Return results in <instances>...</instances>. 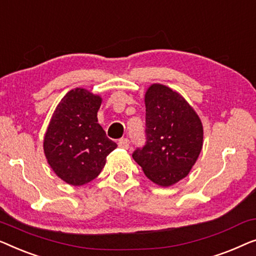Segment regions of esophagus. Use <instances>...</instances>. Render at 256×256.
<instances>
[{"instance_id":"obj_1","label":"esophagus","mask_w":256,"mask_h":256,"mask_svg":"<svg viewBox=\"0 0 256 256\" xmlns=\"http://www.w3.org/2000/svg\"><path fill=\"white\" fill-rule=\"evenodd\" d=\"M128 145H130V142H128V138H122L120 142H118V146H120V148L128 150Z\"/></svg>"}]
</instances>
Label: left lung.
Here are the masks:
<instances>
[{
	"mask_svg": "<svg viewBox=\"0 0 256 256\" xmlns=\"http://www.w3.org/2000/svg\"><path fill=\"white\" fill-rule=\"evenodd\" d=\"M146 136L132 154L150 181L170 186L189 174L203 147V124L184 97L161 84L145 92Z\"/></svg>",
	"mask_w": 256,
	"mask_h": 256,
	"instance_id": "1",
	"label": "left lung"
}]
</instances>
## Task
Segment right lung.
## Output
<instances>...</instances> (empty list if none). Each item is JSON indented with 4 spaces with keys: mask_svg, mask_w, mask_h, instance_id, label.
I'll return each instance as SVG.
<instances>
[{
    "mask_svg": "<svg viewBox=\"0 0 256 256\" xmlns=\"http://www.w3.org/2000/svg\"><path fill=\"white\" fill-rule=\"evenodd\" d=\"M102 97L84 88L68 92L58 104L44 136V153L58 178L80 186L96 178L117 147L98 124Z\"/></svg>",
    "mask_w": 256,
    "mask_h": 256,
    "instance_id": "1",
    "label": "right lung"
}]
</instances>
